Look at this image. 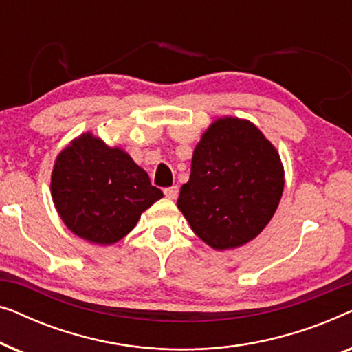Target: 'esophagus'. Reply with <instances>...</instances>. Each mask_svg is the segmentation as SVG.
I'll use <instances>...</instances> for the list:
<instances>
[{
    "mask_svg": "<svg viewBox=\"0 0 352 352\" xmlns=\"http://www.w3.org/2000/svg\"><path fill=\"white\" fill-rule=\"evenodd\" d=\"M163 194H165L170 200H175L176 197H177V194H179V187H177V186L165 187V189H163Z\"/></svg>",
    "mask_w": 352,
    "mask_h": 352,
    "instance_id": "esophagus-1",
    "label": "esophagus"
}]
</instances>
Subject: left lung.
<instances>
[{"mask_svg": "<svg viewBox=\"0 0 352 352\" xmlns=\"http://www.w3.org/2000/svg\"><path fill=\"white\" fill-rule=\"evenodd\" d=\"M283 192L280 157L250 122L221 118L201 136L177 208L216 250L250 242L276 213Z\"/></svg>", "mask_w": 352, "mask_h": 352, "instance_id": "left-lung-1", "label": "left lung"}]
</instances>
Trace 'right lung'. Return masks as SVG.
<instances>
[{"mask_svg": "<svg viewBox=\"0 0 352 352\" xmlns=\"http://www.w3.org/2000/svg\"><path fill=\"white\" fill-rule=\"evenodd\" d=\"M51 192L67 228L99 245L123 239L142 211L163 197L126 152L107 147L89 133L59 153Z\"/></svg>", "mask_w": 352, "mask_h": 352, "instance_id": "1", "label": "right lung"}]
</instances>
